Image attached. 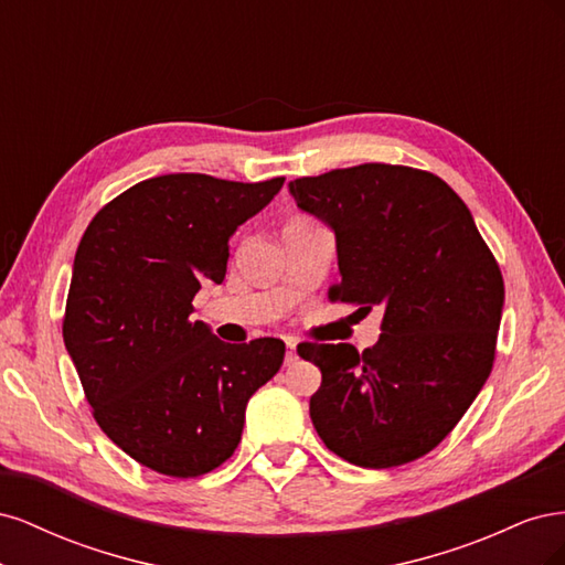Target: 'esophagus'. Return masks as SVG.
Instances as JSON below:
<instances>
[{
	"label": "esophagus",
	"mask_w": 565,
	"mask_h": 565,
	"mask_svg": "<svg viewBox=\"0 0 565 565\" xmlns=\"http://www.w3.org/2000/svg\"><path fill=\"white\" fill-rule=\"evenodd\" d=\"M297 361V341L287 339V353H285V365H292Z\"/></svg>",
	"instance_id": "obj_1"
}]
</instances>
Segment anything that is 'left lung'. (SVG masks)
<instances>
[{
    "mask_svg": "<svg viewBox=\"0 0 565 565\" xmlns=\"http://www.w3.org/2000/svg\"><path fill=\"white\" fill-rule=\"evenodd\" d=\"M287 188L334 231L341 280L330 299L384 309L380 341L363 353L297 347L322 372L311 396L316 431L355 467L415 461L455 429L492 370L500 266L467 204L431 172L367 162Z\"/></svg>",
    "mask_w": 565,
    "mask_h": 565,
    "instance_id": "obj_1",
    "label": "left lung"
}]
</instances>
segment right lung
I'll return each instance as SVG.
<instances>
[{"instance_id":"add662e5","label":"right lung","mask_w":565,"mask_h":565,"mask_svg":"<svg viewBox=\"0 0 565 565\" xmlns=\"http://www.w3.org/2000/svg\"><path fill=\"white\" fill-rule=\"evenodd\" d=\"M285 183L164 174L110 200L84 231L63 341L104 434L174 478L221 467L247 401L282 365L285 344H226L191 320L204 280L226 278L228 241Z\"/></svg>"}]
</instances>
